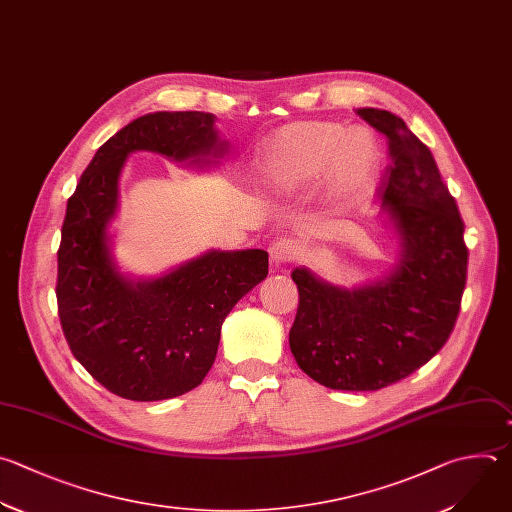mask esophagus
<instances>
[{
    "label": "esophagus",
    "mask_w": 512,
    "mask_h": 512,
    "mask_svg": "<svg viewBox=\"0 0 512 512\" xmlns=\"http://www.w3.org/2000/svg\"><path fill=\"white\" fill-rule=\"evenodd\" d=\"M295 255H297V249L289 239L277 241L269 247V257H271L273 267H283V265L291 263L295 259Z\"/></svg>",
    "instance_id": "esophagus-1"
}]
</instances>
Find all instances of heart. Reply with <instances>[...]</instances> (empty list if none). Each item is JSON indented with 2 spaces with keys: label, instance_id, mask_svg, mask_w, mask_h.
<instances>
[{
  "label": "heart",
  "instance_id": "b5f03b06",
  "mask_svg": "<svg viewBox=\"0 0 512 512\" xmlns=\"http://www.w3.org/2000/svg\"><path fill=\"white\" fill-rule=\"evenodd\" d=\"M376 142L364 128L333 122H293L279 128L259 154V177L277 195L317 185L329 170L339 191L358 189L372 173Z\"/></svg>",
  "mask_w": 512,
  "mask_h": 512
}]
</instances>
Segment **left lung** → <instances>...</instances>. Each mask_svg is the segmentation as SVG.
Wrapping results in <instances>:
<instances>
[{
    "label": "left lung",
    "instance_id": "left-lung-1",
    "mask_svg": "<svg viewBox=\"0 0 512 512\" xmlns=\"http://www.w3.org/2000/svg\"><path fill=\"white\" fill-rule=\"evenodd\" d=\"M358 114L388 138L392 164L378 197L398 231L400 261L384 279L352 291L293 269L299 307L289 348L321 386L374 392L408 378L446 344L460 311L468 249L430 148L388 110Z\"/></svg>",
    "mask_w": 512,
    "mask_h": 512
}]
</instances>
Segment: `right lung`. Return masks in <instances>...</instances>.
Instances as JSON below:
<instances>
[{"mask_svg": "<svg viewBox=\"0 0 512 512\" xmlns=\"http://www.w3.org/2000/svg\"><path fill=\"white\" fill-rule=\"evenodd\" d=\"M154 150L209 164L225 144L211 112H154L108 138L68 199L58 249V315L74 358L112 394L134 402L177 398L211 370L221 325L235 303L267 277L263 249L209 251L152 281L122 277L110 255L108 223L118 207L126 156Z\"/></svg>", "mask_w": 512, "mask_h": 512, "instance_id": "1", "label": "right lung"}]
</instances>
